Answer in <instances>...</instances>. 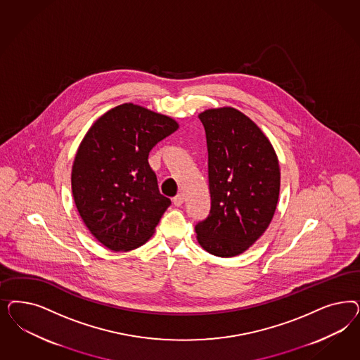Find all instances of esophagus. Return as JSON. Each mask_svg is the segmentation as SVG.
Instances as JSON below:
<instances>
[{
	"mask_svg": "<svg viewBox=\"0 0 360 360\" xmlns=\"http://www.w3.org/2000/svg\"><path fill=\"white\" fill-rule=\"evenodd\" d=\"M183 202H184V195L183 193H179V195H176L174 198V205L176 207H180V205H183Z\"/></svg>",
	"mask_w": 360,
	"mask_h": 360,
	"instance_id": "34e87169",
	"label": "esophagus"
}]
</instances>
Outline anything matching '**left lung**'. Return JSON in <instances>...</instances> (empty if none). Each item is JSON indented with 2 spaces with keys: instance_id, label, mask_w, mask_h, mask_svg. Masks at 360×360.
Here are the masks:
<instances>
[{
  "instance_id": "obj_1",
  "label": "left lung",
  "mask_w": 360,
  "mask_h": 360,
  "mask_svg": "<svg viewBox=\"0 0 360 360\" xmlns=\"http://www.w3.org/2000/svg\"><path fill=\"white\" fill-rule=\"evenodd\" d=\"M208 146L210 212L198 222L200 246L222 258L246 252L266 231L277 208L278 158L255 122L233 107L198 114Z\"/></svg>"
}]
</instances>
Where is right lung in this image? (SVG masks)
Returning <instances> with one entry per match:
<instances>
[{"mask_svg":"<svg viewBox=\"0 0 360 360\" xmlns=\"http://www.w3.org/2000/svg\"><path fill=\"white\" fill-rule=\"evenodd\" d=\"M177 128L171 116L123 103L98 117L82 139L71 169L72 198L87 229L110 250L146 244L171 205L148 155Z\"/></svg>","mask_w":360,"mask_h":360,"instance_id":"add662e5","label":"right lung"}]
</instances>
